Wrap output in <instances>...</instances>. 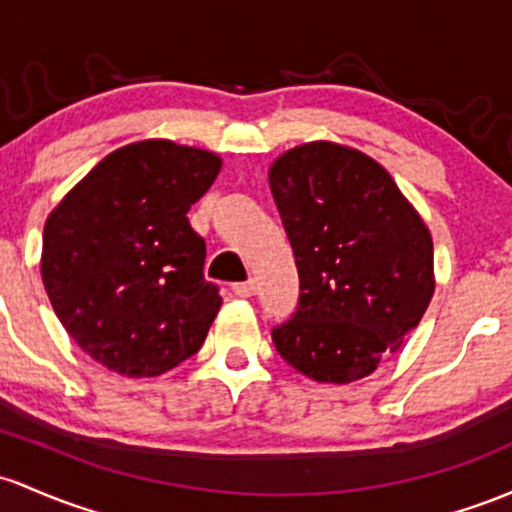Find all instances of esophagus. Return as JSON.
<instances>
[{"mask_svg":"<svg viewBox=\"0 0 512 512\" xmlns=\"http://www.w3.org/2000/svg\"><path fill=\"white\" fill-rule=\"evenodd\" d=\"M233 294L240 296V299H250L252 294H255V282H240V284H233Z\"/></svg>","mask_w":512,"mask_h":512,"instance_id":"obj_1","label":"esophagus"}]
</instances>
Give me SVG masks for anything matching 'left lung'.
Masks as SVG:
<instances>
[{
	"mask_svg": "<svg viewBox=\"0 0 512 512\" xmlns=\"http://www.w3.org/2000/svg\"><path fill=\"white\" fill-rule=\"evenodd\" d=\"M269 189L299 267L277 352L318 384L364 379L420 323L435 294L432 235L374 157L311 140L269 165Z\"/></svg>",
	"mask_w": 512,
	"mask_h": 512,
	"instance_id": "1",
	"label": "left lung"
}]
</instances>
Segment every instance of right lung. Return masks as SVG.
Instances as JSON below:
<instances>
[{
    "instance_id": "add662e5",
    "label": "right lung",
    "mask_w": 512,
    "mask_h": 512,
    "mask_svg": "<svg viewBox=\"0 0 512 512\" xmlns=\"http://www.w3.org/2000/svg\"><path fill=\"white\" fill-rule=\"evenodd\" d=\"M223 160L148 138L114 150L43 228L41 277L55 316L101 367L160 376L204 345L221 308L206 245L187 221Z\"/></svg>"
}]
</instances>
